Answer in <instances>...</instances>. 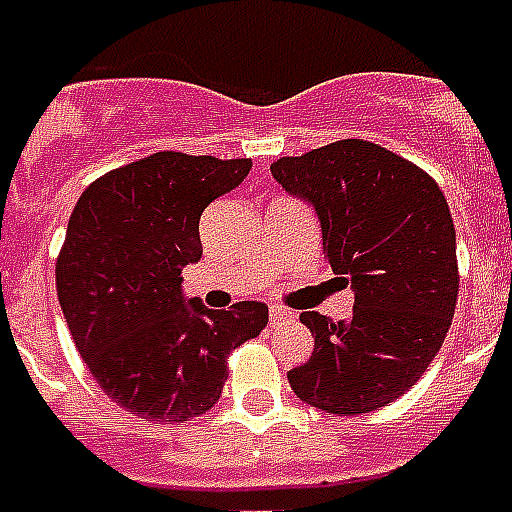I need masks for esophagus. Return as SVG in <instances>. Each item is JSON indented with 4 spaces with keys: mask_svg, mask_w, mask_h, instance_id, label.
Returning <instances> with one entry per match:
<instances>
[{
    "mask_svg": "<svg viewBox=\"0 0 512 512\" xmlns=\"http://www.w3.org/2000/svg\"><path fill=\"white\" fill-rule=\"evenodd\" d=\"M269 317H272V322H280V320H288V317H293V312H290V309H285V306H272V309H269Z\"/></svg>",
    "mask_w": 512,
    "mask_h": 512,
    "instance_id": "34e87169",
    "label": "esophagus"
}]
</instances>
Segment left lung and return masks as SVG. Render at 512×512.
I'll use <instances>...</instances> for the list:
<instances>
[{
	"label": "left lung",
	"instance_id": "8db88e82",
	"mask_svg": "<svg viewBox=\"0 0 512 512\" xmlns=\"http://www.w3.org/2000/svg\"><path fill=\"white\" fill-rule=\"evenodd\" d=\"M314 208L322 251L351 282L354 312H304L309 362L288 372L301 402L362 415L410 391L441 349L457 304V240L447 198L415 163L365 140H341L269 166Z\"/></svg>",
	"mask_w": 512,
	"mask_h": 512
}]
</instances>
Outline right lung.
<instances>
[{
	"label": "right lung",
	"instance_id": "obj_1",
	"mask_svg": "<svg viewBox=\"0 0 512 512\" xmlns=\"http://www.w3.org/2000/svg\"><path fill=\"white\" fill-rule=\"evenodd\" d=\"M251 171L248 158L155 153L81 192L57 256V298L100 388L137 418L182 423L219 402L227 357L267 327L261 301L214 312L185 298L203 256L200 214Z\"/></svg>",
	"mask_w": 512,
	"mask_h": 512
}]
</instances>
